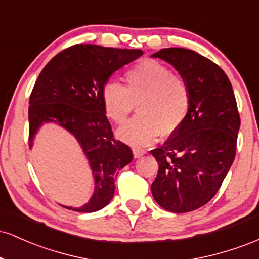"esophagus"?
Masks as SVG:
<instances>
[{
    "instance_id": "1",
    "label": "esophagus",
    "mask_w": 259,
    "mask_h": 259,
    "mask_svg": "<svg viewBox=\"0 0 259 259\" xmlns=\"http://www.w3.org/2000/svg\"><path fill=\"white\" fill-rule=\"evenodd\" d=\"M133 153H134V157H135V158H140V157L144 156V154L146 153V151H145L144 148L134 147V148H133Z\"/></svg>"
}]
</instances>
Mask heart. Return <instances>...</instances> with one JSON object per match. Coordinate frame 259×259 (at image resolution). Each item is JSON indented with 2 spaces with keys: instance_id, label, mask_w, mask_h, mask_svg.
I'll use <instances>...</instances> for the list:
<instances>
[{
  "instance_id": "b5f03b06",
  "label": "heart",
  "mask_w": 259,
  "mask_h": 259,
  "mask_svg": "<svg viewBox=\"0 0 259 259\" xmlns=\"http://www.w3.org/2000/svg\"><path fill=\"white\" fill-rule=\"evenodd\" d=\"M124 85L107 81L101 89V102L107 117L115 124L126 120L134 106L135 118L117 132L130 145L152 144L160 135H173L185 121L191 107V90L187 81L171 73L156 59H144L126 70Z\"/></svg>"
}]
</instances>
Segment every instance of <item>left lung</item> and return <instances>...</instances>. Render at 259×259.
<instances>
[{"mask_svg": "<svg viewBox=\"0 0 259 259\" xmlns=\"http://www.w3.org/2000/svg\"><path fill=\"white\" fill-rule=\"evenodd\" d=\"M152 57L170 63L186 80L191 107L183 125L151 151L158 163L151 191L169 212H191L214 197L233 164L240 129L236 100L224 70L200 53L170 47Z\"/></svg>", "mask_w": 259, "mask_h": 259, "instance_id": "1", "label": "left lung"}]
</instances>
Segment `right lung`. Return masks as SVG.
<instances>
[{"label": "right lung", "instance_id": "right-lung-1", "mask_svg": "<svg viewBox=\"0 0 259 259\" xmlns=\"http://www.w3.org/2000/svg\"><path fill=\"white\" fill-rule=\"evenodd\" d=\"M142 56L141 50L90 44L68 47L49 62L29 100V147L38 127L56 123L78 140L95 179V192L75 212H96L114 195L117 175L133 160L127 145L115 140L101 102V89L115 70Z\"/></svg>", "mask_w": 259, "mask_h": 259}]
</instances>
